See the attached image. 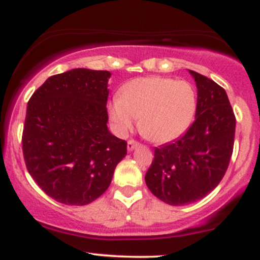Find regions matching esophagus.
Listing matches in <instances>:
<instances>
[{"mask_svg": "<svg viewBox=\"0 0 260 260\" xmlns=\"http://www.w3.org/2000/svg\"><path fill=\"white\" fill-rule=\"evenodd\" d=\"M138 144H139V143L136 142V140H133V139L128 140V142H127V150H128V151H132L133 149L136 148Z\"/></svg>", "mask_w": 260, "mask_h": 260, "instance_id": "34e87169", "label": "esophagus"}]
</instances>
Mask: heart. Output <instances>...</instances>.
Here are the masks:
<instances>
[{"label":"heart","mask_w":260,"mask_h":260,"mask_svg":"<svg viewBox=\"0 0 260 260\" xmlns=\"http://www.w3.org/2000/svg\"><path fill=\"white\" fill-rule=\"evenodd\" d=\"M197 92L187 80L151 76L131 80L122 88L120 99L109 104V117L120 136L134 126L154 143H169L187 132L194 120Z\"/></svg>","instance_id":"1"}]
</instances>
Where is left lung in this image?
I'll use <instances>...</instances> for the list:
<instances>
[{
	"instance_id": "obj_1",
	"label": "left lung",
	"mask_w": 260,
	"mask_h": 260,
	"mask_svg": "<svg viewBox=\"0 0 260 260\" xmlns=\"http://www.w3.org/2000/svg\"><path fill=\"white\" fill-rule=\"evenodd\" d=\"M189 73L198 89L196 121L181 138L155 148L145 174L150 192L175 207L209 194L222 180L234 151L236 117L225 89Z\"/></svg>"
}]
</instances>
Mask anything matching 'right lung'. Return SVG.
I'll return each mask as SVG.
<instances>
[{"instance_id":"add662e5","label":"right lung","mask_w":260,"mask_h":260,"mask_svg":"<svg viewBox=\"0 0 260 260\" xmlns=\"http://www.w3.org/2000/svg\"><path fill=\"white\" fill-rule=\"evenodd\" d=\"M109 71L76 68L46 79L26 106L22 147L32 180L62 204L85 205L103 194L127 142L110 133Z\"/></svg>"}]
</instances>
